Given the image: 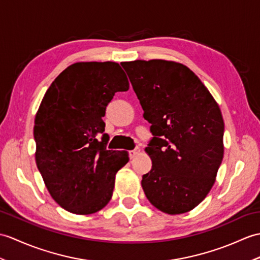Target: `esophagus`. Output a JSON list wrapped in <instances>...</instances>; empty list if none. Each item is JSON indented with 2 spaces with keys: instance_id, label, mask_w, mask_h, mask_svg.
<instances>
[{
  "instance_id": "1",
  "label": "esophagus",
  "mask_w": 260,
  "mask_h": 260,
  "mask_svg": "<svg viewBox=\"0 0 260 260\" xmlns=\"http://www.w3.org/2000/svg\"><path fill=\"white\" fill-rule=\"evenodd\" d=\"M137 153H138V150H137V149H134V150H129V157H131V158H134L135 156L137 155Z\"/></svg>"
}]
</instances>
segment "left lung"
I'll use <instances>...</instances> for the list:
<instances>
[{
    "label": "left lung",
    "mask_w": 260,
    "mask_h": 260,
    "mask_svg": "<svg viewBox=\"0 0 260 260\" xmlns=\"http://www.w3.org/2000/svg\"><path fill=\"white\" fill-rule=\"evenodd\" d=\"M122 66L154 135L145 148L153 164L143 175L145 195L162 213L189 212L212 189L224 156L219 106L183 64L137 59Z\"/></svg>",
    "instance_id": "obj_1"
}]
</instances>
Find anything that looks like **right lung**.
<instances>
[{
	"instance_id": "right-lung-1",
	"label": "right lung",
	"mask_w": 260,
	"mask_h": 260,
	"mask_svg": "<svg viewBox=\"0 0 260 260\" xmlns=\"http://www.w3.org/2000/svg\"><path fill=\"white\" fill-rule=\"evenodd\" d=\"M129 83L115 62L70 65L48 87L34 122L35 160L46 188L70 213L88 215L111 201L127 153L106 149V106Z\"/></svg>"
}]
</instances>
